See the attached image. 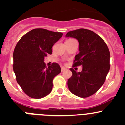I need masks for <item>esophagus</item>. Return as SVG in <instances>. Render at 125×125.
Here are the masks:
<instances>
[{"label":"esophagus","instance_id":"esophagus-1","mask_svg":"<svg viewBox=\"0 0 125 125\" xmlns=\"http://www.w3.org/2000/svg\"><path fill=\"white\" fill-rule=\"evenodd\" d=\"M65 70H66V68H65V67H62L61 68V71H65Z\"/></svg>","mask_w":125,"mask_h":125}]
</instances>
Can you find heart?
Masks as SVG:
<instances>
[{
  "label": "heart",
  "instance_id": "b5f03b06",
  "mask_svg": "<svg viewBox=\"0 0 125 125\" xmlns=\"http://www.w3.org/2000/svg\"><path fill=\"white\" fill-rule=\"evenodd\" d=\"M68 40H71V39H68Z\"/></svg>",
  "mask_w": 125,
  "mask_h": 125
}]
</instances>
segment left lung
<instances>
[{
    "label": "left lung",
    "mask_w": 125,
    "mask_h": 125,
    "mask_svg": "<svg viewBox=\"0 0 125 125\" xmlns=\"http://www.w3.org/2000/svg\"><path fill=\"white\" fill-rule=\"evenodd\" d=\"M66 37L79 42V53L75 56L73 66H82L81 72L70 69L73 75L68 80V86L74 95L88 97L95 94L105 81L110 68L109 49L99 35L86 29L70 31Z\"/></svg>",
    "instance_id": "left-lung-1"
}]
</instances>
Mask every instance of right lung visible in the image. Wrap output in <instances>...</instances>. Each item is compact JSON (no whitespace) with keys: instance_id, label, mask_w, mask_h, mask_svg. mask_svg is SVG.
Returning <instances> with one entry per match:
<instances>
[{"instance_id":"right-lung-1","label":"right lung","mask_w":125,"mask_h":125,"mask_svg":"<svg viewBox=\"0 0 125 125\" xmlns=\"http://www.w3.org/2000/svg\"><path fill=\"white\" fill-rule=\"evenodd\" d=\"M63 36L62 32L36 28L17 42L13 53V70L16 80L29 97L41 99L52 89L54 78L60 74L59 64L46 67L44 59L52 52V47Z\"/></svg>"}]
</instances>
